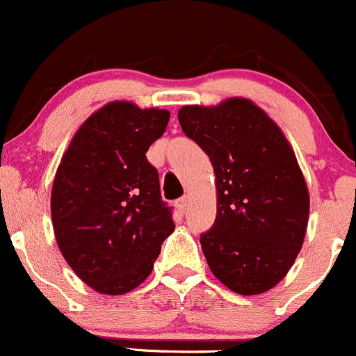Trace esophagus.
Listing matches in <instances>:
<instances>
[{
	"label": "esophagus",
	"mask_w": 356,
	"mask_h": 356,
	"mask_svg": "<svg viewBox=\"0 0 356 356\" xmlns=\"http://www.w3.org/2000/svg\"><path fill=\"white\" fill-rule=\"evenodd\" d=\"M178 207L179 211H186V207H188V195H183L181 199H178Z\"/></svg>",
	"instance_id": "34e87169"
}]
</instances>
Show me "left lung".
<instances>
[{
    "label": "left lung",
    "instance_id": "1",
    "mask_svg": "<svg viewBox=\"0 0 356 356\" xmlns=\"http://www.w3.org/2000/svg\"><path fill=\"white\" fill-rule=\"evenodd\" d=\"M178 121L216 177V220L200 235L211 272L242 296L266 293L294 265L308 225L309 193L294 150L245 98L185 105Z\"/></svg>",
    "mask_w": 356,
    "mask_h": 356
}]
</instances>
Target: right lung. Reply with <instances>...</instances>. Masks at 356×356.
I'll return each instance as SVG.
<instances>
[{"label":"right lung","mask_w":356,"mask_h":356,"mask_svg":"<svg viewBox=\"0 0 356 356\" xmlns=\"http://www.w3.org/2000/svg\"><path fill=\"white\" fill-rule=\"evenodd\" d=\"M170 112L111 102L83 122L51 188V221L62 256L97 293L124 294L154 268L173 234L171 207L147 150Z\"/></svg>","instance_id":"obj_1"}]
</instances>
